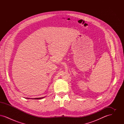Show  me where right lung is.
I'll use <instances>...</instances> for the list:
<instances>
[{"label":"right lung","instance_id":"1","mask_svg":"<svg viewBox=\"0 0 124 124\" xmlns=\"http://www.w3.org/2000/svg\"><path fill=\"white\" fill-rule=\"evenodd\" d=\"M44 97H42V98H34V99H34V100H38V99H43V98H44ZM27 99H29V98H27Z\"/></svg>","mask_w":124,"mask_h":124}]
</instances>
